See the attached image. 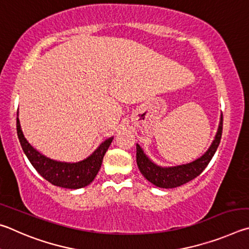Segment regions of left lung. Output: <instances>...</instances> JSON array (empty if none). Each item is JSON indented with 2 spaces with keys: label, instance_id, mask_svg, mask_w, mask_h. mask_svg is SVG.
<instances>
[{
  "label": "left lung",
  "instance_id": "obj_1",
  "mask_svg": "<svg viewBox=\"0 0 249 249\" xmlns=\"http://www.w3.org/2000/svg\"><path fill=\"white\" fill-rule=\"evenodd\" d=\"M222 129H223V117L221 115L219 128L215 134L211 146L201 158L194 160L189 164L179 165L174 167H162L154 164L144 154L141 146L137 144V164L143 176L152 184L160 188H176L186 184L190 180L195 179L203 172V169L208 166L211 159L214 155L217 146L220 144L222 137Z\"/></svg>",
  "mask_w": 249,
  "mask_h": 249
}]
</instances>
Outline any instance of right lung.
<instances>
[{"mask_svg": "<svg viewBox=\"0 0 249 249\" xmlns=\"http://www.w3.org/2000/svg\"><path fill=\"white\" fill-rule=\"evenodd\" d=\"M16 127L20 145L35 169L52 185L68 189L83 188L94 180L102 166L104 155L113 139V137H111L105 140L94 151L93 154L81 162L65 163L47 158L29 144L21 131L18 112H17Z\"/></svg>", "mask_w": 249, "mask_h": 249, "instance_id": "add662e5", "label": "right lung"}]
</instances>
